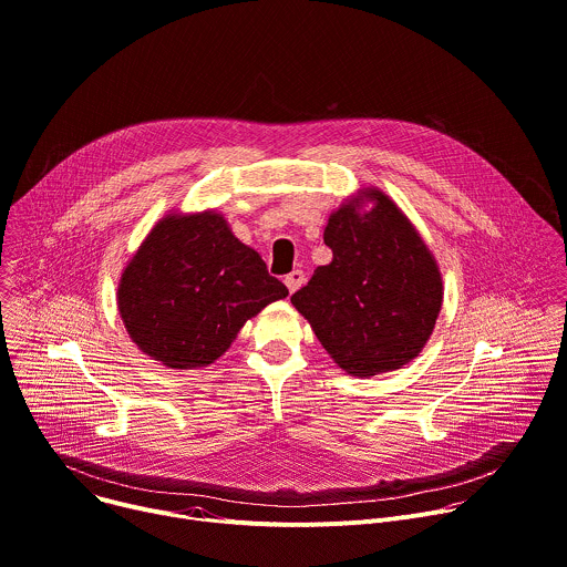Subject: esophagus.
Wrapping results in <instances>:
<instances>
[{"label": "esophagus", "instance_id": "esophagus-1", "mask_svg": "<svg viewBox=\"0 0 567 567\" xmlns=\"http://www.w3.org/2000/svg\"><path fill=\"white\" fill-rule=\"evenodd\" d=\"M305 282V274L300 271V269H293L291 274H287L285 276V285H287V289L293 293L296 289H300V285Z\"/></svg>", "mask_w": 567, "mask_h": 567}]
</instances>
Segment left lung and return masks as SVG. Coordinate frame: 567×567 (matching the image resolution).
<instances>
[{
    "label": "left lung",
    "mask_w": 567,
    "mask_h": 567,
    "mask_svg": "<svg viewBox=\"0 0 567 567\" xmlns=\"http://www.w3.org/2000/svg\"><path fill=\"white\" fill-rule=\"evenodd\" d=\"M359 215L339 208L322 233L332 262L318 267L291 302L309 320L328 354L350 374L372 377L415 359L442 307L437 265L383 193Z\"/></svg>",
    "instance_id": "obj_1"
}]
</instances>
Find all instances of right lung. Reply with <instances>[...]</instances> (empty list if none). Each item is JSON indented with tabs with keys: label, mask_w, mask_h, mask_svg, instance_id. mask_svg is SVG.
Returning <instances> with one entry per match:
<instances>
[{
	"label": "right lung",
	"mask_w": 567,
	"mask_h": 567,
	"mask_svg": "<svg viewBox=\"0 0 567 567\" xmlns=\"http://www.w3.org/2000/svg\"><path fill=\"white\" fill-rule=\"evenodd\" d=\"M287 293L224 217L171 215L123 271L118 311L145 354L186 370L221 357L251 316Z\"/></svg>",
	"instance_id": "right-lung-1"
}]
</instances>
